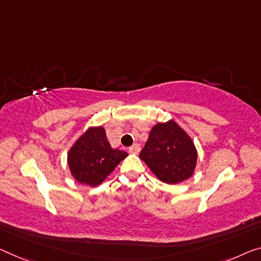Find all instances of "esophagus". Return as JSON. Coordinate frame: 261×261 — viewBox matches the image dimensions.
<instances>
[{
    "mask_svg": "<svg viewBox=\"0 0 261 261\" xmlns=\"http://www.w3.org/2000/svg\"><path fill=\"white\" fill-rule=\"evenodd\" d=\"M128 150H129V153H132V154H139L140 146L139 144H133V146L128 148Z\"/></svg>",
    "mask_w": 261,
    "mask_h": 261,
    "instance_id": "obj_1",
    "label": "esophagus"
}]
</instances>
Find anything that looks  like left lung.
<instances>
[{
	"mask_svg": "<svg viewBox=\"0 0 261 261\" xmlns=\"http://www.w3.org/2000/svg\"><path fill=\"white\" fill-rule=\"evenodd\" d=\"M140 159L159 179L175 184L194 174L197 151L186 132L176 122L168 121L151 128Z\"/></svg>",
	"mask_w": 261,
	"mask_h": 261,
	"instance_id": "1",
	"label": "left lung"
}]
</instances>
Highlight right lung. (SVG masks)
I'll return each instance as SVG.
<instances>
[{"mask_svg": "<svg viewBox=\"0 0 261 261\" xmlns=\"http://www.w3.org/2000/svg\"><path fill=\"white\" fill-rule=\"evenodd\" d=\"M127 155L126 151L111 147L102 127H92L71 148L67 162L71 174L78 182L95 187Z\"/></svg>", "mask_w": 261, "mask_h": 261, "instance_id": "obj_1", "label": "right lung"}]
</instances>
